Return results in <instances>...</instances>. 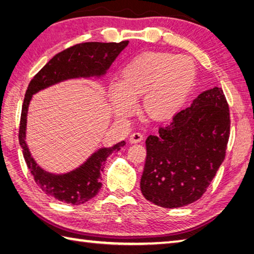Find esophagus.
<instances>
[{
  "instance_id": "34e87169",
  "label": "esophagus",
  "mask_w": 254,
  "mask_h": 254,
  "mask_svg": "<svg viewBox=\"0 0 254 254\" xmlns=\"http://www.w3.org/2000/svg\"><path fill=\"white\" fill-rule=\"evenodd\" d=\"M143 138H144V136H143V134H142V133L135 132V133L131 134V136H130V142H131L132 144H134V143H139V142H142V141H143Z\"/></svg>"
}]
</instances>
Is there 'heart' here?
Masks as SVG:
<instances>
[{"label":"heart","instance_id":"1","mask_svg":"<svg viewBox=\"0 0 254 254\" xmlns=\"http://www.w3.org/2000/svg\"><path fill=\"white\" fill-rule=\"evenodd\" d=\"M196 77L195 64L187 56L144 52L123 68L120 80L108 89L112 110L119 119L136 110V98L143 97L144 109L155 120H165L179 111Z\"/></svg>","mask_w":254,"mask_h":254}]
</instances>
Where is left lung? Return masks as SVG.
I'll use <instances>...</instances> for the list:
<instances>
[{"label":"left lung","mask_w":254,"mask_h":254,"mask_svg":"<svg viewBox=\"0 0 254 254\" xmlns=\"http://www.w3.org/2000/svg\"><path fill=\"white\" fill-rule=\"evenodd\" d=\"M229 107L220 87L205 90L192 105L146 139L141 191L147 201L177 208L197 201L225 159Z\"/></svg>","instance_id":"8db88e82"}]
</instances>
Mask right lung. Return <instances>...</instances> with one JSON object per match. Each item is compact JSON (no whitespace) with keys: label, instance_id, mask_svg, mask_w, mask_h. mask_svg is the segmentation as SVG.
Listing matches in <instances>:
<instances>
[{"label":"right lung","instance_id":"add662e5","mask_svg":"<svg viewBox=\"0 0 254 254\" xmlns=\"http://www.w3.org/2000/svg\"><path fill=\"white\" fill-rule=\"evenodd\" d=\"M127 44V40L119 44L84 42L75 45L56 55L30 80L21 108L18 138L27 167L38 187L47 195L73 205L83 204L95 197L102 186L101 172L104 171L108 156L120 150L126 142L122 141L109 148L98 149L82 166L66 174L55 175L45 171L31 157L26 144L27 111L32 95L62 80L105 75Z\"/></svg>","mask_w":254,"mask_h":254}]
</instances>
